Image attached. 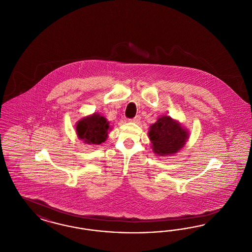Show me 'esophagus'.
<instances>
[{"mask_svg":"<svg viewBox=\"0 0 252 252\" xmlns=\"http://www.w3.org/2000/svg\"><path fill=\"white\" fill-rule=\"evenodd\" d=\"M130 121L138 124V123H139V121H140V116H139V115H136L133 119H131Z\"/></svg>","mask_w":252,"mask_h":252,"instance_id":"esophagus-1","label":"esophagus"}]
</instances>
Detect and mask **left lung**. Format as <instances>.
Wrapping results in <instances>:
<instances>
[{
	"label": "left lung",
	"instance_id": "left-lung-1",
	"mask_svg": "<svg viewBox=\"0 0 252 252\" xmlns=\"http://www.w3.org/2000/svg\"><path fill=\"white\" fill-rule=\"evenodd\" d=\"M189 133L170 116L163 115L150 126L149 138L152 148L160 157L171 156L185 145Z\"/></svg>",
	"mask_w": 252,
	"mask_h": 252
}]
</instances>
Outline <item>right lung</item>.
<instances>
[{
	"label": "right lung",
	"mask_w": 252,
	"mask_h": 252,
	"mask_svg": "<svg viewBox=\"0 0 252 252\" xmlns=\"http://www.w3.org/2000/svg\"><path fill=\"white\" fill-rule=\"evenodd\" d=\"M76 132L80 139L87 144H101L108 137L109 122L104 116L93 113L84 117L76 124Z\"/></svg>",
	"instance_id": "obj_1"
}]
</instances>
